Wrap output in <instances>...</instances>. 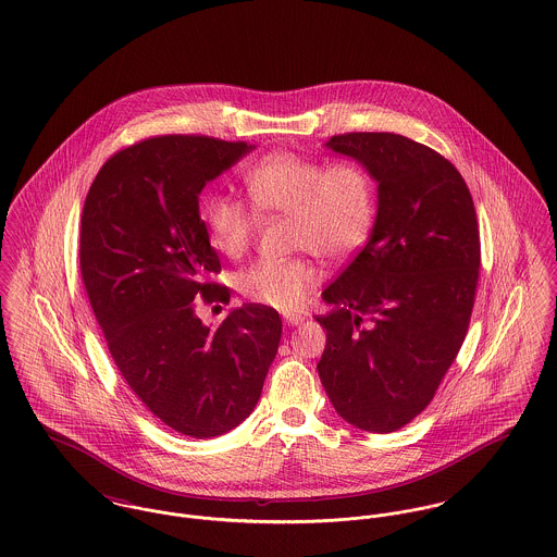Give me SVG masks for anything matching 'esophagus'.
Returning a JSON list of instances; mask_svg holds the SVG:
<instances>
[{"label":"esophagus","instance_id":"obj_1","mask_svg":"<svg viewBox=\"0 0 557 557\" xmlns=\"http://www.w3.org/2000/svg\"><path fill=\"white\" fill-rule=\"evenodd\" d=\"M304 320H306L304 313H286V315H284V322H286L288 326H297V324H301Z\"/></svg>","mask_w":557,"mask_h":557}]
</instances>
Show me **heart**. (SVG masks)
<instances>
[{"instance_id": "heart-1", "label": "heart", "mask_w": 557, "mask_h": 557, "mask_svg": "<svg viewBox=\"0 0 557 557\" xmlns=\"http://www.w3.org/2000/svg\"><path fill=\"white\" fill-rule=\"evenodd\" d=\"M242 177L259 213L293 218L295 249L335 264L368 244L377 215V189L366 164L357 160L329 164L277 151L248 164ZM252 210L233 194H209L202 200V222L211 246L228 258L244 256L258 226ZM315 277L306 258H260L237 273L235 286L251 304L290 311L301 308Z\"/></svg>"}]
</instances>
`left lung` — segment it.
<instances>
[{
    "label": "left lung",
    "mask_w": 557,
    "mask_h": 557,
    "mask_svg": "<svg viewBox=\"0 0 557 557\" xmlns=\"http://www.w3.org/2000/svg\"><path fill=\"white\" fill-rule=\"evenodd\" d=\"M326 147L370 169L377 215L370 242L329 284L318 363L350 425L391 433L433 399L470 324L481 267L476 211L459 171L391 132L331 136Z\"/></svg>",
    "instance_id": "1"
}]
</instances>
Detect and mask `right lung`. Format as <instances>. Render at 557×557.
<instances>
[{
	"label": "right lung",
	"instance_id": "1",
	"mask_svg": "<svg viewBox=\"0 0 557 557\" xmlns=\"http://www.w3.org/2000/svg\"><path fill=\"white\" fill-rule=\"evenodd\" d=\"M253 147L194 134L145 138L104 162L81 218V275L109 352L132 393L164 425L215 437L251 414L282 320L246 304L215 329L194 299H231L200 220L198 194Z\"/></svg>",
	"mask_w": 557,
	"mask_h": 557
}]
</instances>
